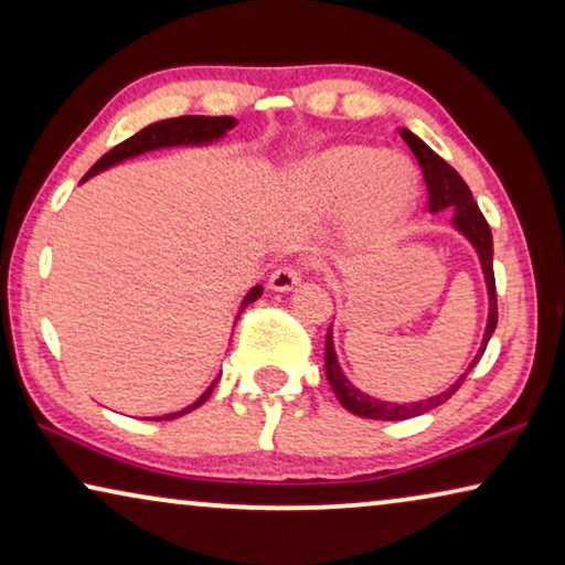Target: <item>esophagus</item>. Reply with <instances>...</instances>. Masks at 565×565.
<instances>
[{"mask_svg": "<svg viewBox=\"0 0 565 565\" xmlns=\"http://www.w3.org/2000/svg\"><path fill=\"white\" fill-rule=\"evenodd\" d=\"M300 277H303V269L285 265V267L275 269V273L269 275V288H273L275 292H288L300 282Z\"/></svg>", "mask_w": 565, "mask_h": 565, "instance_id": "esophagus-1", "label": "esophagus"}]
</instances>
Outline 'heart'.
<instances>
[{
  "mask_svg": "<svg viewBox=\"0 0 565 565\" xmlns=\"http://www.w3.org/2000/svg\"><path fill=\"white\" fill-rule=\"evenodd\" d=\"M308 203L337 211L352 203V228L362 238L388 234L414 203V174L401 159L370 146H337L298 172Z\"/></svg>",
  "mask_w": 565,
  "mask_h": 565,
  "instance_id": "1",
  "label": "heart"
}]
</instances>
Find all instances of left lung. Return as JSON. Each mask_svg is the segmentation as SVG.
<instances>
[{"label":"left lung","mask_w":565,"mask_h":565,"mask_svg":"<svg viewBox=\"0 0 565 565\" xmlns=\"http://www.w3.org/2000/svg\"><path fill=\"white\" fill-rule=\"evenodd\" d=\"M401 138L408 143V149L414 151L416 161H419L424 182H427V192H429V211H445V207H452V223L455 228L460 231L462 236H468V242L476 246L478 257H481V267L486 275V288H489V323H486V334L481 342V350L470 362L466 373H462L458 381H455L450 388L439 393V396H431L427 401H416V404H391V401H377L370 398L365 393L354 388V385L347 381L342 370H339L337 354H334V342H331V329L327 334V350H323V367H327V381L331 385V391L337 393L339 404H342L347 412L365 416V419H377V422H401V419H412V416L427 414L431 408L443 406L447 398L455 396V391L466 383V377L470 370L476 367V362L483 358L486 344L497 329L499 321V311H497V280H493V238H491V228L486 223L483 213L478 211L473 195H470L468 184L462 182V177L455 172V169L447 164L445 159H439L435 151L429 149L422 138H416L412 130L401 128Z\"/></svg>","instance_id":"left-lung-1"}]
</instances>
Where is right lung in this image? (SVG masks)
<instances>
[{
	"instance_id": "add662e5",
	"label": "right lung",
	"mask_w": 565,
	"mask_h": 565,
	"mask_svg": "<svg viewBox=\"0 0 565 565\" xmlns=\"http://www.w3.org/2000/svg\"><path fill=\"white\" fill-rule=\"evenodd\" d=\"M236 126L234 118H228V115H221V118H205V115H182V118H169V120H161V122H153V126L138 130L136 136H130L128 141H122L115 146L105 153L103 159L97 161L95 167L89 169L87 174H84V180H89V177H95L97 172H103V169L118 164V161H126L130 157H138V153H146V151H153V149H164V146H195V143H211L215 138H221L226 130H231ZM82 180V182H84ZM262 296V285H254V288L246 292L244 303H242V311L249 303H254ZM238 311V316H242ZM236 316V319H238ZM215 385V383H213ZM213 385L207 388L203 396H200L195 404H190L188 408H182V412L177 414H167V416H157V422L161 419H177V416L192 412V408L203 406L207 396L213 393Z\"/></svg>"
}]
</instances>
